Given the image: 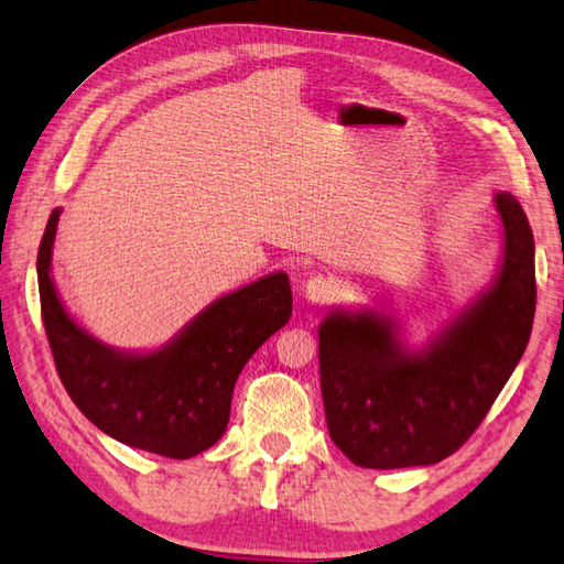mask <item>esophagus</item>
Masks as SVG:
<instances>
[{
  "label": "esophagus",
  "mask_w": 564,
  "mask_h": 564,
  "mask_svg": "<svg viewBox=\"0 0 564 564\" xmlns=\"http://www.w3.org/2000/svg\"><path fill=\"white\" fill-rule=\"evenodd\" d=\"M337 294V282L333 278H325V274H313L304 282V299L311 306H325L329 301H335Z\"/></svg>",
  "instance_id": "esophagus-1"
}]
</instances>
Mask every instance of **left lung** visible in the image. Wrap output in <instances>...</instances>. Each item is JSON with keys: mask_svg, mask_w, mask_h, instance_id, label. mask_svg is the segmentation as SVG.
Returning a JSON list of instances; mask_svg holds the SVG:
<instances>
[{"mask_svg": "<svg viewBox=\"0 0 564 564\" xmlns=\"http://www.w3.org/2000/svg\"><path fill=\"white\" fill-rule=\"evenodd\" d=\"M502 251L492 280L431 333L382 306L329 311L318 327L327 431L366 469L429 466L457 452L510 380L535 311L533 235L517 198L492 196Z\"/></svg>", "mask_w": 564, "mask_h": 564, "instance_id": "1", "label": "left lung"}]
</instances>
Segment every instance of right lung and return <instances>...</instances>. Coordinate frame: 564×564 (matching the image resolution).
<instances>
[{
  "label": "right lung",
  "mask_w": 564,
  "mask_h": 564,
  "mask_svg": "<svg viewBox=\"0 0 564 564\" xmlns=\"http://www.w3.org/2000/svg\"><path fill=\"white\" fill-rule=\"evenodd\" d=\"M54 208L37 251L43 323L57 373L84 416L115 441L188 459L227 431L241 368L292 315L286 272L263 274L217 296L155 349H119L74 321L54 286Z\"/></svg>",
  "instance_id": "1"
}]
</instances>
